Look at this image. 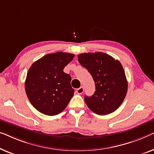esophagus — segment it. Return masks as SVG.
I'll return each instance as SVG.
<instances>
[{"label":"esophagus","mask_w":154,"mask_h":154,"mask_svg":"<svg viewBox=\"0 0 154 154\" xmlns=\"http://www.w3.org/2000/svg\"><path fill=\"white\" fill-rule=\"evenodd\" d=\"M76 92H77V94H82V93L84 92V87H83V86H81L80 88H77V89L76 90Z\"/></svg>","instance_id":"esophagus-1"}]
</instances>
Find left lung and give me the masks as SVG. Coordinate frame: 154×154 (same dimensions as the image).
<instances>
[{
    "instance_id": "obj_1",
    "label": "left lung",
    "mask_w": 154,
    "mask_h": 154,
    "mask_svg": "<svg viewBox=\"0 0 154 154\" xmlns=\"http://www.w3.org/2000/svg\"><path fill=\"white\" fill-rule=\"evenodd\" d=\"M77 57L96 85L94 95L84 98L86 104L99 115L112 113L119 107L127 94L128 82L122 65L103 52L80 54Z\"/></svg>"
}]
</instances>
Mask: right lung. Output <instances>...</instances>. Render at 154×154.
Instances as JSON below:
<instances>
[{
    "label": "right lung",
    "mask_w": 154,
    "mask_h": 154,
    "mask_svg": "<svg viewBox=\"0 0 154 154\" xmlns=\"http://www.w3.org/2000/svg\"><path fill=\"white\" fill-rule=\"evenodd\" d=\"M74 56L62 51L49 54L29 68L25 82L26 93L31 103L41 113L49 116L60 114L74 95L70 75L63 72Z\"/></svg>",
    "instance_id": "right-lung-1"
}]
</instances>
